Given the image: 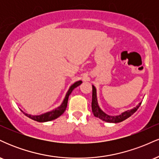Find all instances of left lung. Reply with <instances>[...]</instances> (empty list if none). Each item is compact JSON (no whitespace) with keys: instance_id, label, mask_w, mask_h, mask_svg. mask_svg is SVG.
Segmentation results:
<instances>
[{"instance_id":"8db88e82","label":"left lung","mask_w":159,"mask_h":159,"mask_svg":"<svg viewBox=\"0 0 159 159\" xmlns=\"http://www.w3.org/2000/svg\"><path fill=\"white\" fill-rule=\"evenodd\" d=\"M93 86V96H92V111L93 114L96 117L99 118L103 121L107 122V123H120V122L123 121V120H126L129 116H131L134 114L135 111L138 110V107L141 105V102H140L137 105L136 107H133V108L130 109V110H127L124 112L121 113L119 115L116 116H111V115L107 114L102 110L101 107H99L98 102V98H97V91H96V88L94 85Z\"/></svg>"}]
</instances>
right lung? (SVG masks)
<instances>
[{
    "label": "right lung",
    "mask_w": 159,
    "mask_h": 159,
    "mask_svg": "<svg viewBox=\"0 0 159 159\" xmlns=\"http://www.w3.org/2000/svg\"><path fill=\"white\" fill-rule=\"evenodd\" d=\"M81 83H82V81H78L75 82L73 84L71 85L70 87H69L68 91H67L66 94L64 98H63V102H62L61 105H60V106H58L57 108L54 109V110L48 111V112L44 113V114H39V115L28 114H27V113L24 112L23 111H21L25 114V115H26L27 117L30 118V119L33 120H35V121L40 122V123H45V122L52 121L53 120H55L57 118L59 117L60 116H61V115L64 113V111H66V107H67V102H68V98H69V95L71 94V93L72 92V90H73L75 87H77L78 86H79Z\"/></svg>",
    "instance_id": "obj_1"
}]
</instances>
